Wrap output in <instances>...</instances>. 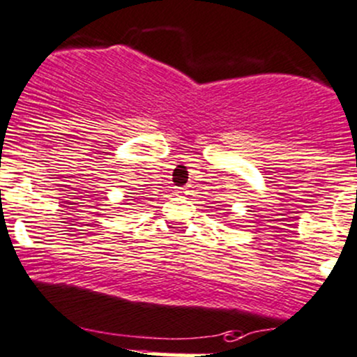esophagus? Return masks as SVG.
<instances>
[{"label": "esophagus", "mask_w": 357, "mask_h": 357, "mask_svg": "<svg viewBox=\"0 0 357 357\" xmlns=\"http://www.w3.org/2000/svg\"><path fill=\"white\" fill-rule=\"evenodd\" d=\"M175 192L180 194V196H183V194H187L189 190H187V187H177V189H175Z\"/></svg>", "instance_id": "34e87169"}]
</instances>
